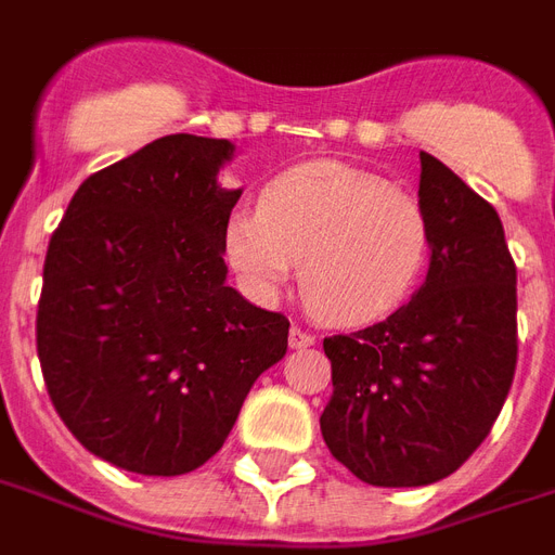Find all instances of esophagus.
<instances>
[{
  "mask_svg": "<svg viewBox=\"0 0 555 555\" xmlns=\"http://www.w3.org/2000/svg\"><path fill=\"white\" fill-rule=\"evenodd\" d=\"M312 345H315V336L310 331H304V327H293L289 331V348L301 351V348H312Z\"/></svg>",
  "mask_w": 555,
  "mask_h": 555,
  "instance_id": "34e87169",
  "label": "esophagus"
}]
</instances>
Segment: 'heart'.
Segmentation results:
<instances>
[{
  "mask_svg": "<svg viewBox=\"0 0 555 555\" xmlns=\"http://www.w3.org/2000/svg\"><path fill=\"white\" fill-rule=\"evenodd\" d=\"M433 245L427 207L380 175L319 160L274 178L260 207L224 228V257L257 295L298 266L304 307L327 324H365L418 286Z\"/></svg>",
  "mask_w": 555,
  "mask_h": 555,
  "instance_id": "b5f03b06",
  "label": "heart"
}]
</instances>
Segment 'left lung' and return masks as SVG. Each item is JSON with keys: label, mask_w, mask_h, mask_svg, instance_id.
<instances>
[{"label": "left lung", "mask_w": 555, "mask_h": 555, "mask_svg": "<svg viewBox=\"0 0 555 555\" xmlns=\"http://www.w3.org/2000/svg\"><path fill=\"white\" fill-rule=\"evenodd\" d=\"M418 202L433 228L427 281L389 319L324 339V444L383 489L451 477L491 433L518 362V272L498 210L427 152Z\"/></svg>", "instance_id": "obj_1"}]
</instances>
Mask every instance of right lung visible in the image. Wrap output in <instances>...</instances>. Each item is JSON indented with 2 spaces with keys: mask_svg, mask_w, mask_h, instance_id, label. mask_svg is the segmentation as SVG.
I'll use <instances>...</instances> for the list:
<instances>
[{
  "mask_svg": "<svg viewBox=\"0 0 555 555\" xmlns=\"http://www.w3.org/2000/svg\"><path fill=\"white\" fill-rule=\"evenodd\" d=\"M233 145L169 134L90 175L49 240L37 357L87 451L178 477L228 439L254 380L283 360L289 319L224 283L240 190Z\"/></svg>",
  "mask_w": 555,
  "mask_h": 555,
  "instance_id": "1",
  "label": "right lung"
}]
</instances>
